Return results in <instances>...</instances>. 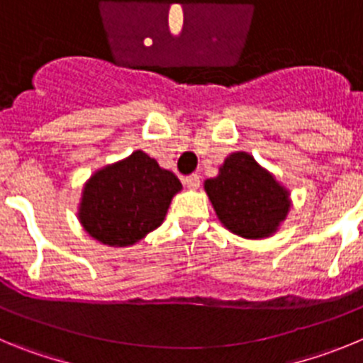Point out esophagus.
<instances>
[{"mask_svg":"<svg viewBox=\"0 0 363 363\" xmlns=\"http://www.w3.org/2000/svg\"><path fill=\"white\" fill-rule=\"evenodd\" d=\"M185 185H187V189H191V191H196L198 187H200V176L198 174H191L185 178Z\"/></svg>","mask_w":363,"mask_h":363,"instance_id":"esophagus-1","label":"esophagus"}]
</instances>
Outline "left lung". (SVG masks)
Masks as SVG:
<instances>
[{"mask_svg": "<svg viewBox=\"0 0 363 363\" xmlns=\"http://www.w3.org/2000/svg\"><path fill=\"white\" fill-rule=\"evenodd\" d=\"M203 189L221 225L245 240L277 234L293 207L289 189L245 150L230 152Z\"/></svg>", "mask_w": 363, "mask_h": 363, "instance_id": "1", "label": "left lung"}]
</instances>
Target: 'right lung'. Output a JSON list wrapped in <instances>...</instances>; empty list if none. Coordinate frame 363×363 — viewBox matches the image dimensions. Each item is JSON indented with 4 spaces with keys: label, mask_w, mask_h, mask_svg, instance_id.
Wrapping results in <instances>:
<instances>
[{
    "label": "right lung",
    "mask_w": 363,
    "mask_h": 363,
    "mask_svg": "<svg viewBox=\"0 0 363 363\" xmlns=\"http://www.w3.org/2000/svg\"><path fill=\"white\" fill-rule=\"evenodd\" d=\"M182 182L143 150L92 172L82 189L78 220L91 238L130 247L158 229Z\"/></svg>",
    "instance_id": "obj_1"
}]
</instances>
